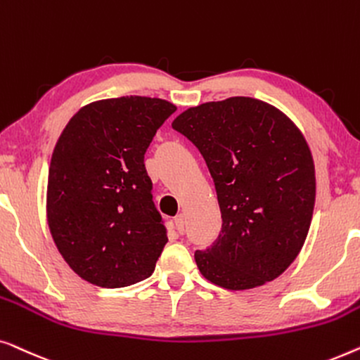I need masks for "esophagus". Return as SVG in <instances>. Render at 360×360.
Wrapping results in <instances>:
<instances>
[{"label": "esophagus", "instance_id": "1", "mask_svg": "<svg viewBox=\"0 0 360 360\" xmlns=\"http://www.w3.org/2000/svg\"><path fill=\"white\" fill-rule=\"evenodd\" d=\"M174 225H176V230H178V233H184V230H186V217H184V214H179L178 217H176L174 219Z\"/></svg>", "mask_w": 360, "mask_h": 360}]
</instances>
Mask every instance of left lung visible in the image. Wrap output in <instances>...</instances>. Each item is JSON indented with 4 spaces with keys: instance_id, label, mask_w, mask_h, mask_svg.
<instances>
[{
    "instance_id": "1",
    "label": "left lung",
    "mask_w": 360,
    "mask_h": 360,
    "mask_svg": "<svg viewBox=\"0 0 360 360\" xmlns=\"http://www.w3.org/2000/svg\"><path fill=\"white\" fill-rule=\"evenodd\" d=\"M173 129L204 156L220 205L219 238L194 255L200 274L229 290L274 281L300 252L315 207L302 131L274 105L243 96L187 109Z\"/></svg>"
}]
</instances>
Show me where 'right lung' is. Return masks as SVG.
<instances>
[{"label": "right lung", "mask_w": 360, "mask_h": 360, "mask_svg": "<svg viewBox=\"0 0 360 360\" xmlns=\"http://www.w3.org/2000/svg\"><path fill=\"white\" fill-rule=\"evenodd\" d=\"M176 105L124 96L70 119L49 169L47 220L60 255L81 279L127 287L153 274L168 235L151 195L145 151Z\"/></svg>", "instance_id": "add662e5"}]
</instances>
